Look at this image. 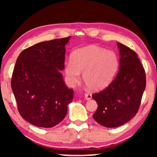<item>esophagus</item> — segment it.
<instances>
[{
    "label": "esophagus",
    "instance_id": "34e87169",
    "mask_svg": "<svg viewBox=\"0 0 157 157\" xmlns=\"http://www.w3.org/2000/svg\"><path fill=\"white\" fill-rule=\"evenodd\" d=\"M84 97H85V98L86 100H90L92 98V95H91V94H89V93H85Z\"/></svg>",
    "mask_w": 157,
    "mask_h": 157
}]
</instances>
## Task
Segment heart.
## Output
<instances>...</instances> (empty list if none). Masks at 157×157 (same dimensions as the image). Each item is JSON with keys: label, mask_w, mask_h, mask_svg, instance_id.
Returning a JSON list of instances; mask_svg holds the SVG:
<instances>
[{"label": "heart", "mask_w": 157, "mask_h": 157, "mask_svg": "<svg viewBox=\"0 0 157 157\" xmlns=\"http://www.w3.org/2000/svg\"><path fill=\"white\" fill-rule=\"evenodd\" d=\"M119 65L115 52L90 45L75 51L71 59L66 61L64 66L66 79L70 86H74L81 78L89 89L100 90L109 84Z\"/></svg>", "instance_id": "b5f03b06"}]
</instances>
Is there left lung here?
<instances>
[{
  "instance_id": "1",
  "label": "left lung",
  "mask_w": 157,
  "mask_h": 157,
  "mask_svg": "<svg viewBox=\"0 0 157 157\" xmlns=\"http://www.w3.org/2000/svg\"><path fill=\"white\" fill-rule=\"evenodd\" d=\"M117 46L120 66L117 76L106 89L92 95L98 104L94 119L108 128L123 125L136 114L146 87L145 71L138 55L125 45Z\"/></svg>"
}]
</instances>
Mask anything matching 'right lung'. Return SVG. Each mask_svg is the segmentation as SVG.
Here are the masks:
<instances>
[{
	"label": "right lung",
	"mask_w": 157,
	"mask_h": 157,
	"mask_svg": "<svg viewBox=\"0 0 157 157\" xmlns=\"http://www.w3.org/2000/svg\"><path fill=\"white\" fill-rule=\"evenodd\" d=\"M71 36L38 43L23 50L15 65L11 88L18 110L25 121L53 127L65 118L74 90L66 86L63 70L65 45Z\"/></svg>",
	"instance_id": "obj_1"
}]
</instances>
